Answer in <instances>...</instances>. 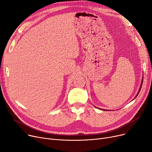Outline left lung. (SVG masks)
I'll return each mask as SVG.
<instances>
[{"mask_svg": "<svg viewBox=\"0 0 152 152\" xmlns=\"http://www.w3.org/2000/svg\"><path fill=\"white\" fill-rule=\"evenodd\" d=\"M142 84H141V86H140V90H139V92H138V94H137V95H138V94H139V92H140V89H141V87H142ZM137 96H136V97H137Z\"/></svg>", "mask_w": 152, "mask_h": 152, "instance_id": "left-lung-1", "label": "left lung"}]
</instances>
